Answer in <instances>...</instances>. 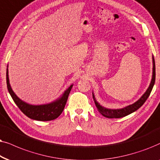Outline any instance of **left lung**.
Returning <instances> with one entry per match:
<instances>
[{
    "label": "left lung",
    "instance_id": "1",
    "mask_svg": "<svg viewBox=\"0 0 160 160\" xmlns=\"http://www.w3.org/2000/svg\"><path fill=\"white\" fill-rule=\"evenodd\" d=\"M152 63H153V70H152V80H151L150 85L148 86V88H147L143 94L142 95V97L140 98L138 100L137 102H135V103L132 104V105H129L128 106H126V107L120 108V109H110V108H107L102 106L97 101L96 99L95 96L93 94V92L92 93L93 94V99L94 100L95 105L97 106L98 110H99L100 113H101L102 116L105 117H107V118H122V117H124L126 116H128V115L131 114L132 112L136 111V110L139 109V108L141 107V106L145 103V102L146 101V99H148V97H149L151 92H152V90L154 87V82H155V77H156V72H155V61H154V58L152 55Z\"/></svg>",
    "mask_w": 160,
    "mask_h": 160
}]
</instances>
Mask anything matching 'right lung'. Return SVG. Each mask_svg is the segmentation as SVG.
I'll return each instance as SVG.
<instances>
[{
  "label": "right lung",
  "instance_id": "right-lung-1",
  "mask_svg": "<svg viewBox=\"0 0 160 160\" xmlns=\"http://www.w3.org/2000/svg\"><path fill=\"white\" fill-rule=\"evenodd\" d=\"M6 84H7V88L11 97L13 99L14 102H15V104L20 108L21 111L30 118L42 121L54 120L60 116L64 109L68 97H69L70 91H71L72 86H73V84H72L63 93V94L55 101L48 104H44V105H34L22 101L12 90L9 83L8 66L7 69H6Z\"/></svg>",
  "mask_w": 160,
  "mask_h": 160
}]
</instances>
